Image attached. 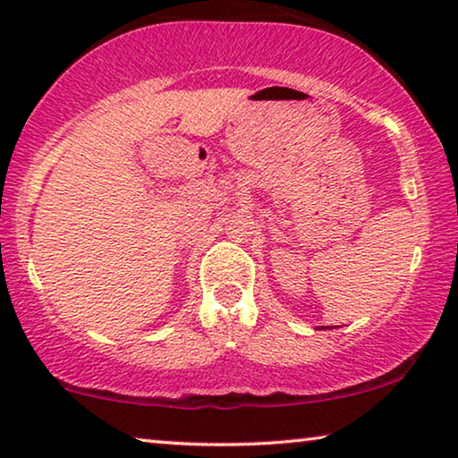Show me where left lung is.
Returning a JSON list of instances; mask_svg holds the SVG:
<instances>
[{
	"mask_svg": "<svg viewBox=\"0 0 458 458\" xmlns=\"http://www.w3.org/2000/svg\"><path fill=\"white\" fill-rule=\"evenodd\" d=\"M318 329H327V327H318Z\"/></svg>",
	"mask_w": 458,
	"mask_h": 458,
	"instance_id": "left-lung-1",
	"label": "left lung"
}]
</instances>
